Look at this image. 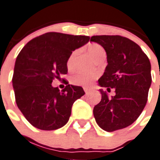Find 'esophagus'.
<instances>
[{
  "instance_id": "1",
  "label": "esophagus",
  "mask_w": 160,
  "mask_h": 160,
  "mask_svg": "<svg viewBox=\"0 0 160 160\" xmlns=\"http://www.w3.org/2000/svg\"><path fill=\"white\" fill-rule=\"evenodd\" d=\"M84 90H85V94H86V95H88V94L90 92V89H89V88L85 87V88H84Z\"/></svg>"
}]
</instances>
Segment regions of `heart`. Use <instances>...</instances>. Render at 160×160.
<instances>
[{"label": "heart", "mask_w": 160, "mask_h": 160, "mask_svg": "<svg viewBox=\"0 0 160 160\" xmlns=\"http://www.w3.org/2000/svg\"><path fill=\"white\" fill-rule=\"evenodd\" d=\"M87 51L89 55L95 60V58L97 57L98 55L100 54L105 53L104 49L98 44H90V46H88ZM76 51H74L70 57L68 58L67 60V67L68 69H71L74 66L75 64V57H76ZM95 75L91 73H85V72H78L75 75H73L71 78V82L73 84L77 85H82L88 87L92 84L93 80L95 79Z\"/></svg>", "instance_id": "heart-1"}]
</instances>
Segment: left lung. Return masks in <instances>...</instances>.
<instances>
[{
	"label": "left lung",
	"instance_id": "8db88e82",
	"mask_svg": "<svg viewBox=\"0 0 160 160\" xmlns=\"http://www.w3.org/2000/svg\"><path fill=\"white\" fill-rule=\"evenodd\" d=\"M90 41L105 49L108 65L99 79L100 87L114 88L109 97L100 89L101 100L94 107L98 125L107 132L124 129L143 111L151 85V65L148 56L134 41L120 36H94Z\"/></svg>",
	"mask_w": 160,
	"mask_h": 160
}]
</instances>
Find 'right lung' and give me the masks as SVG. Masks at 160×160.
<instances>
[{
	"label": "right lung",
	"instance_id": "obj_1",
	"mask_svg": "<svg viewBox=\"0 0 160 160\" xmlns=\"http://www.w3.org/2000/svg\"><path fill=\"white\" fill-rule=\"evenodd\" d=\"M89 41V36L48 32L29 41L19 53L12 78L16 105L34 127L54 130L68 122L73 104L85 91L72 85L60 91L51 84L67 74L72 51Z\"/></svg>",
	"mask_w": 160,
	"mask_h": 160
}]
</instances>
